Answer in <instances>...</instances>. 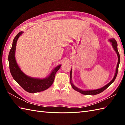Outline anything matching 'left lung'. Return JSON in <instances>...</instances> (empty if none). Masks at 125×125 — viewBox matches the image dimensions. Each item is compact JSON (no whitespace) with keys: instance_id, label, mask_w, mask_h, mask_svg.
I'll return each instance as SVG.
<instances>
[{"instance_id":"1","label":"left lung","mask_w":125,"mask_h":125,"mask_svg":"<svg viewBox=\"0 0 125 125\" xmlns=\"http://www.w3.org/2000/svg\"><path fill=\"white\" fill-rule=\"evenodd\" d=\"M110 41L111 42H112V46L113 47V48L115 49V51L116 52V54H117L118 57V64H117V66H116L115 73V76H114V78H113L112 80L109 83H108L107 85H106L105 86L102 87V88L99 89H97V90H87V91H83V90H80V89H79L78 88H77V87L72 83L71 81H70V83H71V86H72L74 90H75L76 91L80 92L81 94H85V95H95V94H100V93L102 92L103 91H104L106 89L107 87L109 86L114 81H115V80L116 77V76H117L118 72V68H119V63H120V55H119V53L118 52V47H117L118 44H117V42H116L115 40L114 39H111L110 40ZM71 73H72V71H71H71H70V79H71Z\"/></svg>"}]
</instances>
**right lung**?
Listing matches in <instances>:
<instances>
[{"label":"right lung","instance_id":"obj_1","mask_svg":"<svg viewBox=\"0 0 125 125\" xmlns=\"http://www.w3.org/2000/svg\"><path fill=\"white\" fill-rule=\"evenodd\" d=\"M22 31H20L13 39V44L11 49H10L9 55V67L10 73L13 79L17 82L20 86H21L23 89L30 93H36L48 89L51 86L54 82L55 74L57 71L59 70L61 65L57 66L55 68L50 76L44 79L34 78L28 77L23 73L20 70L18 65L15 58V52L16 44L18 39L21 35Z\"/></svg>","mask_w":125,"mask_h":125}]
</instances>
